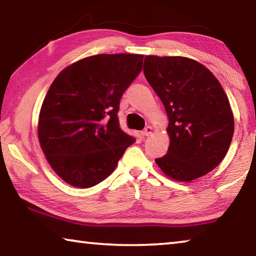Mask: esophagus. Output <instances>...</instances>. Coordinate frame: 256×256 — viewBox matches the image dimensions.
Here are the masks:
<instances>
[{
	"label": "esophagus",
	"instance_id": "esophagus-1",
	"mask_svg": "<svg viewBox=\"0 0 256 256\" xmlns=\"http://www.w3.org/2000/svg\"><path fill=\"white\" fill-rule=\"evenodd\" d=\"M151 132H152V128H151V126H146V128L144 130V131H141V134H142V136H150Z\"/></svg>",
	"mask_w": 256,
	"mask_h": 256
}]
</instances>
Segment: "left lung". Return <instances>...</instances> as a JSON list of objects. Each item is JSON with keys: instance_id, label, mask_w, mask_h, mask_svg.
<instances>
[{"instance_id": "left-lung-1", "label": "left lung", "mask_w": 256, "mask_h": 256, "mask_svg": "<svg viewBox=\"0 0 256 256\" xmlns=\"http://www.w3.org/2000/svg\"><path fill=\"white\" fill-rule=\"evenodd\" d=\"M144 73L167 112V154L156 159L172 180L190 182L224 158L234 134L229 100L216 78L196 60L146 56Z\"/></svg>"}]
</instances>
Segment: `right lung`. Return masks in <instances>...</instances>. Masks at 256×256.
Returning a JSON list of instances; mask_svg holds the SVG:
<instances>
[{
    "label": "right lung",
    "instance_id": "add662e5",
    "mask_svg": "<svg viewBox=\"0 0 256 256\" xmlns=\"http://www.w3.org/2000/svg\"><path fill=\"white\" fill-rule=\"evenodd\" d=\"M144 55L100 54L56 76L38 123L40 146L68 184L88 188L110 176L134 138L120 128L123 94L142 70Z\"/></svg>",
    "mask_w": 256,
    "mask_h": 256
}]
</instances>
